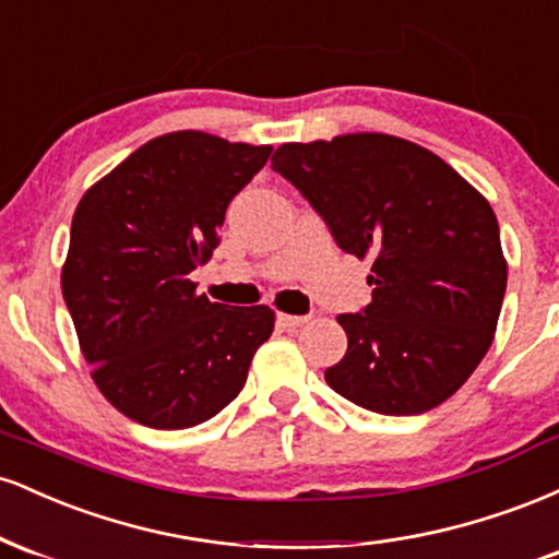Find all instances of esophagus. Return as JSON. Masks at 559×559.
<instances>
[{
	"instance_id": "obj_1",
	"label": "esophagus",
	"mask_w": 559,
	"mask_h": 559,
	"mask_svg": "<svg viewBox=\"0 0 559 559\" xmlns=\"http://www.w3.org/2000/svg\"><path fill=\"white\" fill-rule=\"evenodd\" d=\"M307 316H288V312H278V323L286 325V329H299V325L307 323Z\"/></svg>"
}]
</instances>
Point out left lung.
I'll return each mask as SVG.
<instances>
[{
    "instance_id": "1",
    "label": "left lung",
    "mask_w": 559,
    "mask_h": 559,
    "mask_svg": "<svg viewBox=\"0 0 559 559\" xmlns=\"http://www.w3.org/2000/svg\"><path fill=\"white\" fill-rule=\"evenodd\" d=\"M271 165L346 254L373 260V301L338 316L349 344L329 386L381 415L447 402L489 352L502 310L491 204L433 152L386 133L284 144Z\"/></svg>"
}]
</instances>
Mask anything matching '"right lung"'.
<instances>
[{"instance_id":"1","label":"right lung","mask_w":559,"mask_h":559,"mask_svg":"<svg viewBox=\"0 0 559 559\" xmlns=\"http://www.w3.org/2000/svg\"><path fill=\"white\" fill-rule=\"evenodd\" d=\"M271 152L202 131L165 133L75 207L62 297L94 383L126 418L159 431L199 426L247 383L275 312L210 301L189 273L221 243L230 199Z\"/></svg>"}]
</instances>
